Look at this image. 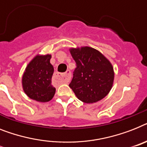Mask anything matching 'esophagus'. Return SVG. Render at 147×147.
<instances>
[{"label":"esophagus","instance_id":"obj_1","mask_svg":"<svg viewBox=\"0 0 147 147\" xmlns=\"http://www.w3.org/2000/svg\"><path fill=\"white\" fill-rule=\"evenodd\" d=\"M55 80L59 83H67L71 78V71L67 70L65 73H57L54 76Z\"/></svg>","mask_w":147,"mask_h":147}]
</instances>
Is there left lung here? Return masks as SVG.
Wrapping results in <instances>:
<instances>
[{"label": "left lung", "mask_w": 147, "mask_h": 147, "mask_svg": "<svg viewBox=\"0 0 147 147\" xmlns=\"http://www.w3.org/2000/svg\"><path fill=\"white\" fill-rule=\"evenodd\" d=\"M69 52L77 65L69 87L77 98L85 103L101 100L113 88L115 72L112 63L90 47H71Z\"/></svg>", "instance_id": "left-lung-1"}]
</instances>
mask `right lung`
<instances>
[{
	"mask_svg": "<svg viewBox=\"0 0 147 147\" xmlns=\"http://www.w3.org/2000/svg\"><path fill=\"white\" fill-rule=\"evenodd\" d=\"M51 54H37L26 66L22 77L25 94L29 98L40 102L51 100L56 88L51 84L53 66L51 63Z\"/></svg>",
	"mask_w": 147,
	"mask_h": 147,
	"instance_id": "obj_1",
	"label": "right lung"
}]
</instances>
